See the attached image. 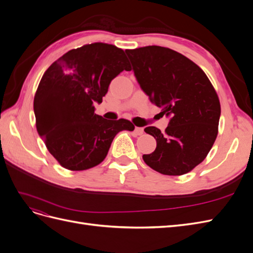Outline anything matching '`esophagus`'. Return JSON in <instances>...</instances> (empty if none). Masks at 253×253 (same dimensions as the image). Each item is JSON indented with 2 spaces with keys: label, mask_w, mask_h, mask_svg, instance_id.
<instances>
[{
  "label": "esophagus",
  "mask_w": 253,
  "mask_h": 253,
  "mask_svg": "<svg viewBox=\"0 0 253 253\" xmlns=\"http://www.w3.org/2000/svg\"><path fill=\"white\" fill-rule=\"evenodd\" d=\"M142 134H143V128L136 126L135 129H134V132H133V135L134 136H139V135H142Z\"/></svg>",
  "instance_id": "34e87169"
}]
</instances>
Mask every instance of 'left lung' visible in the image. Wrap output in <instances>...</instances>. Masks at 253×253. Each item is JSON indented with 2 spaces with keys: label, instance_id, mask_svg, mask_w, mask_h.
I'll return each mask as SVG.
<instances>
[{
  "label": "left lung",
  "instance_id": "left-lung-1",
  "mask_svg": "<svg viewBox=\"0 0 253 253\" xmlns=\"http://www.w3.org/2000/svg\"><path fill=\"white\" fill-rule=\"evenodd\" d=\"M126 52L151 102L171 116L165 133L155 126L144 128L157 142L154 152L142 156L144 163L165 175L192 171L218 133L220 103L212 83L200 66L173 49L152 45Z\"/></svg>",
  "mask_w": 253,
  "mask_h": 253
}]
</instances>
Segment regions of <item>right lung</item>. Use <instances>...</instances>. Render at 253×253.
I'll return each instance as SVG.
<instances>
[{
    "instance_id": "right-lung-1",
    "label": "right lung",
    "mask_w": 253,
    "mask_h": 253,
    "mask_svg": "<svg viewBox=\"0 0 253 253\" xmlns=\"http://www.w3.org/2000/svg\"><path fill=\"white\" fill-rule=\"evenodd\" d=\"M131 71L125 51L91 43L67 51L44 73L34 99L37 131L63 168L83 171L108 155L120 131H134L129 120H106L95 114L111 81Z\"/></svg>"
}]
</instances>
